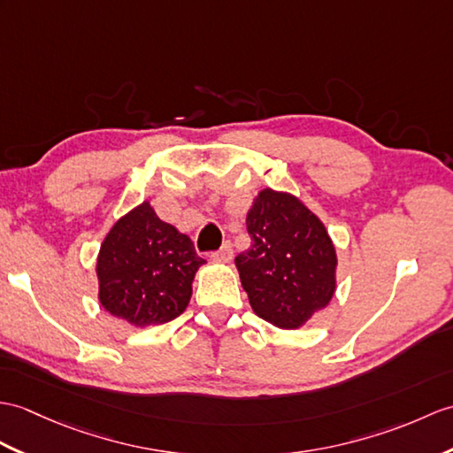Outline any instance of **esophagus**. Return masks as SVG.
Wrapping results in <instances>:
<instances>
[{
    "instance_id": "obj_1",
    "label": "esophagus",
    "mask_w": 453,
    "mask_h": 453,
    "mask_svg": "<svg viewBox=\"0 0 453 453\" xmlns=\"http://www.w3.org/2000/svg\"><path fill=\"white\" fill-rule=\"evenodd\" d=\"M210 258H212L214 262H229L231 258H234V249H231L229 241H226V243L219 247V250L212 252V255H210Z\"/></svg>"
}]
</instances>
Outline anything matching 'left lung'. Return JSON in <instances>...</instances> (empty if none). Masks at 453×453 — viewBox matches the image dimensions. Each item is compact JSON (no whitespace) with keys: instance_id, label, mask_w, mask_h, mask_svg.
<instances>
[{"instance_id":"obj_1","label":"left lung","mask_w":453,"mask_h":453,"mask_svg":"<svg viewBox=\"0 0 453 453\" xmlns=\"http://www.w3.org/2000/svg\"><path fill=\"white\" fill-rule=\"evenodd\" d=\"M250 247L235 257L241 286L257 317L296 330L330 303L335 247L297 196L262 188L247 214Z\"/></svg>"}]
</instances>
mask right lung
I'll return each instance as SVG.
<instances>
[{
	"mask_svg": "<svg viewBox=\"0 0 453 453\" xmlns=\"http://www.w3.org/2000/svg\"><path fill=\"white\" fill-rule=\"evenodd\" d=\"M204 260L193 241L156 216L149 201L113 224L98 252L102 307L133 326L165 324L181 314Z\"/></svg>",
	"mask_w": 453,
	"mask_h": 453,
	"instance_id": "obj_1",
	"label": "right lung"
}]
</instances>
